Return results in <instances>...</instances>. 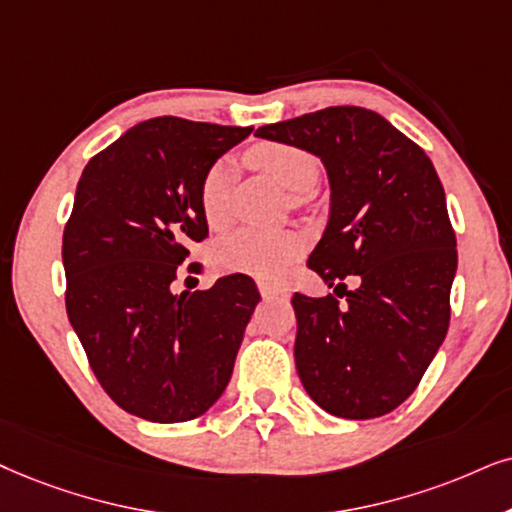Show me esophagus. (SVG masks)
I'll list each match as a JSON object with an SVG mask.
<instances>
[{
	"instance_id": "34e87169",
	"label": "esophagus",
	"mask_w": 512,
	"mask_h": 512,
	"mask_svg": "<svg viewBox=\"0 0 512 512\" xmlns=\"http://www.w3.org/2000/svg\"><path fill=\"white\" fill-rule=\"evenodd\" d=\"M260 293H262L264 300H274V297H286L288 288L271 286V283H260Z\"/></svg>"
}]
</instances>
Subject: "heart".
I'll return each mask as SVG.
<instances>
[{
    "label": "heart",
    "mask_w": 512,
    "mask_h": 512,
    "mask_svg": "<svg viewBox=\"0 0 512 512\" xmlns=\"http://www.w3.org/2000/svg\"><path fill=\"white\" fill-rule=\"evenodd\" d=\"M248 160L293 193L309 191L319 179V163L314 155L293 144L264 141L250 148ZM231 177H234V165L229 160H217L200 179V212L210 229H224L229 224ZM300 252L302 238L293 231L243 229L222 238L215 245L212 260L226 274H248L274 283L281 281Z\"/></svg>",
    "instance_id": "1"
}]
</instances>
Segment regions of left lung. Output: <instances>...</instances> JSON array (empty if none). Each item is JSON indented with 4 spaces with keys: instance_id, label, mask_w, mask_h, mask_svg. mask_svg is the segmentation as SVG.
<instances>
[{
    "instance_id": "1",
    "label": "left lung",
    "mask_w": 512,
    "mask_h": 512,
    "mask_svg": "<svg viewBox=\"0 0 512 512\" xmlns=\"http://www.w3.org/2000/svg\"><path fill=\"white\" fill-rule=\"evenodd\" d=\"M255 134L319 155L331 181V219L307 267L333 293L293 295L304 390L338 418L385 416L411 397L449 331L458 255L435 165L359 106ZM347 280L358 286L349 291Z\"/></svg>"
}]
</instances>
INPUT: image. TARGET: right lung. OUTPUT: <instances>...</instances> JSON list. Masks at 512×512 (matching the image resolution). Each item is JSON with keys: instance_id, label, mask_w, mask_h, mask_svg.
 <instances>
[{"instance_id": "obj_1", "label": "right lung", "mask_w": 512, "mask_h": 512, "mask_svg": "<svg viewBox=\"0 0 512 512\" xmlns=\"http://www.w3.org/2000/svg\"><path fill=\"white\" fill-rule=\"evenodd\" d=\"M252 127L163 115L96 153L63 229L66 312L89 366L120 409L184 423L222 397L255 304V281L172 293L191 243L208 238L198 186Z\"/></svg>"}]
</instances>
